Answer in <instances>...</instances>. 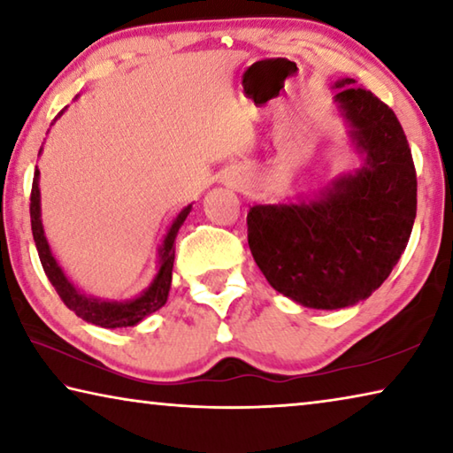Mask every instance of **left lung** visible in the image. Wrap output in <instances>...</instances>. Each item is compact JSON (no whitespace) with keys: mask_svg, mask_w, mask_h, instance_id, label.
Instances as JSON below:
<instances>
[{"mask_svg":"<svg viewBox=\"0 0 453 453\" xmlns=\"http://www.w3.org/2000/svg\"><path fill=\"white\" fill-rule=\"evenodd\" d=\"M356 80L335 81L362 170L310 202L254 205L248 243L270 286L313 310L370 297L408 245L418 205L410 143L392 107Z\"/></svg>","mask_w":453,"mask_h":453,"instance_id":"obj_1","label":"left lung"}]
</instances>
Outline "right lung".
Returning a JSON list of instances; mask_svg holds the SVG:
<instances>
[{
  "label": "right lung",
  "mask_w": 453,
  "mask_h": 453,
  "mask_svg": "<svg viewBox=\"0 0 453 453\" xmlns=\"http://www.w3.org/2000/svg\"><path fill=\"white\" fill-rule=\"evenodd\" d=\"M64 110L59 111V116ZM42 151V150H40ZM29 216H32V232H34V242L37 248V254H40V262L43 265V272L51 281V286L56 288L58 296L61 297L67 308H70L75 316L86 319L88 324H94L99 327H129L140 324L143 318H148L150 313L157 311L162 305H165L167 296H170L172 288V270H173V257H175V237H178L180 227L183 221L189 216L191 205L183 208L178 218L173 219V224L167 229L164 237L162 248H159V265L157 273L150 288L142 291L140 296L134 297V300H124V302H110V300H97L94 296H86L80 291L73 283L67 280V275L61 270L58 259L53 257L51 248L48 240H45L43 234V224H42V205H40V170L35 167L34 172V183H32V197H29Z\"/></svg>",
  "instance_id": "1"
}]
</instances>
